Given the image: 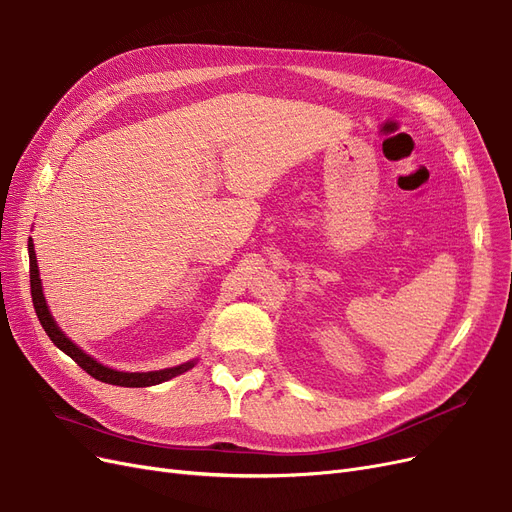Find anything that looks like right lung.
Instances as JSON below:
<instances>
[{
  "label": "right lung",
  "mask_w": 512,
  "mask_h": 512,
  "mask_svg": "<svg viewBox=\"0 0 512 512\" xmlns=\"http://www.w3.org/2000/svg\"><path fill=\"white\" fill-rule=\"evenodd\" d=\"M29 281H31V298H33V309L38 320L42 324V328L46 330V334L50 337V341L55 343L61 351L72 358L82 370H86L88 375L95 377L97 381L103 383H112V385H122V387H148V385H156L163 383L171 377H178L182 373H186L188 368L195 366V362H186L180 366L173 368H165V370H154V373H120V370H112L108 366L99 364L97 360H93L88 354L69 341L65 334L59 330V326L52 320V315L46 307L44 294H42V281H40V271H38V260H35V252H33V243L29 239Z\"/></svg>",
  "instance_id": "right-lung-1"
}]
</instances>
